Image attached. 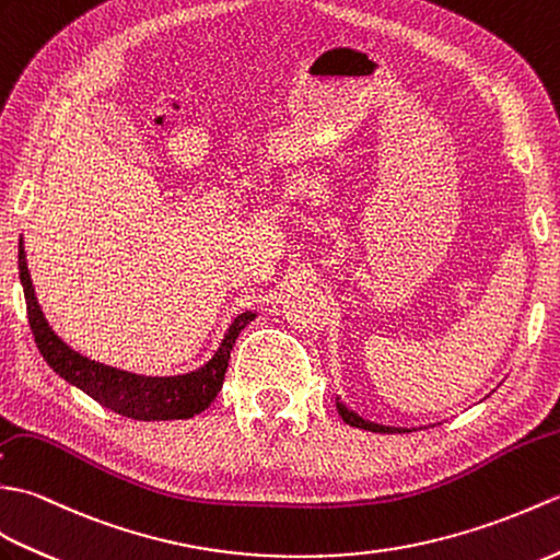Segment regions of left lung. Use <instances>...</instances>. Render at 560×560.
<instances>
[{"instance_id":"obj_1","label":"left lung","mask_w":560,"mask_h":560,"mask_svg":"<svg viewBox=\"0 0 560 560\" xmlns=\"http://www.w3.org/2000/svg\"><path fill=\"white\" fill-rule=\"evenodd\" d=\"M335 405H338L340 417H342L350 427L366 429V431H376V433H405V431H409L407 427H385V424H378V421H369V419H364L362 415H357L354 409L347 407V405L340 400V397H335Z\"/></svg>"}]
</instances>
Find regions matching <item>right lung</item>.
I'll return each instance as SVG.
<instances>
[{"mask_svg": "<svg viewBox=\"0 0 560 560\" xmlns=\"http://www.w3.org/2000/svg\"><path fill=\"white\" fill-rule=\"evenodd\" d=\"M19 278L23 296H26L33 338L37 350L45 357V362L67 383L77 385L79 390L91 395L95 402H101L103 407L121 417L139 421L191 419L194 415H201L203 409H208L210 402L218 397L222 381H225V371L230 364V352L234 342H237L240 332L248 323L258 316L256 312H244L234 318L225 335H222L215 354L196 371L179 376H143L95 362V359H89L81 352L71 350V347L59 338L52 326L47 323L40 304H37L26 260V248H23V237L19 242Z\"/></svg>", "mask_w": 560, "mask_h": 560, "instance_id": "1", "label": "right lung"}]
</instances>
